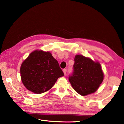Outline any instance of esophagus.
I'll return each mask as SVG.
<instances>
[{"label":"esophagus","mask_w":124,"mask_h":124,"mask_svg":"<svg viewBox=\"0 0 124 124\" xmlns=\"http://www.w3.org/2000/svg\"><path fill=\"white\" fill-rule=\"evenodd\" d=\"M63 72L64 75H66V73H67V70H66V69H63Z\"/></svg>","instance_id":"34e87169"}]
</instances>
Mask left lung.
<instances>
[{
    "mask_svg": "<svg viewBox=\"0 0 124 124\" xmlns=\"http://www.w3.org/2000/svg\"><path fill=\"white\" fill-rule=\"evenodd\" d=\"M104 74L99 62L81 54L74 58L73 72L69 81L74 90L79 94L86 96L93 93L103 80Z\"/></svg>",
    "mask_w": 124,
    "mask_h": 124,
    "instance_id": "1",
    "label": "left lung"
}]
</instances>
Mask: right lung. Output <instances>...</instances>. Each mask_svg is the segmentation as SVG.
Segmentation results:
<instances>
[{
  "mask_svg": "<svg viewBox=\"0 0 124 124\" xmlns=\"http://www.w3.org/2000/svg\"><path fill=\"white\" fill-rule=\"evenodd\" d=\"M23 84L29 91L42 93L49 90L64 73L50 52L35 50L29 54L20 68Z\"/></svg>",
  "mask_w": 124,
  "mask_h": 124,
  "instance_id": "1",
  "label": "right lung"
}]
</instances>
